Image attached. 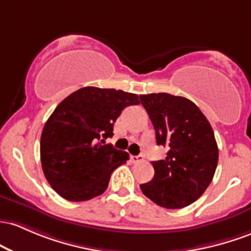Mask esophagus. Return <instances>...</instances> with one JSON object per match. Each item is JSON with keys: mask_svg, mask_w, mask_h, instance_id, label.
I'll return each instance as SVG.
<instances>
[{"mask_svg": "<svg viewBox=\"0 0 251 251\" xmlns=\"http://www.w3.org/2000/svg\"><path fill=\"white\" fill-rule=\"evenodd\" d=\"M131 161L135 162V163L143 161V156L142 155H133V156H131Z\"/></svg>", "mask_w": 251, "mask_h": 251, "instance_id": "esophagus-1", "label": "esophagus"}]
</instances>
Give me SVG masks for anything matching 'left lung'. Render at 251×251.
Listing matches in <instances>:
<instances>
[{
  "label": "left lung",
  "mask_w": 251,
  "mask_h": 251,
  "mask_svg": "<svg viewBox=\"0 0 251 251\" xmlns=\"http://www.w3.org/2000/svg\"><path fill=\"white\" fill-rule=\"evenodd\" d=\"M165 160L153 161L154 178L140 185L147 198L166 209L194 202L212 181L218 163L212 126L192 100L170 94L140 95Z\"/></svg>",
  "instance_id": "left-lung-1"
}]
</instances>
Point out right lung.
<instances>
[{
    "label": "right lung",
    "mask_w": 251,
    "mask_h": 251,
    "mask_svg": "<svg viewBox=\"0 0 251 251\" xmlns=\"http://www.w3.org/2000/svg\"><path fill=\"white\" fill-rule=\"evenodd\" d=\"M137 95L115 89L81 88L67 96L42 129L40 159L45 178L59 196L85 201L108 188L111 173L129 159L105 140Z\"/></svg>",
    "instance_id": "right-lung-1"
}]
</instances>
